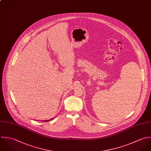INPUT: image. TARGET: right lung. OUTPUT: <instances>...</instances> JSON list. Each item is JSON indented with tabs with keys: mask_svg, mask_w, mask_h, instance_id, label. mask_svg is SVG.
<instances>
[{
	"mask_svg": "<svg viewBox=\"0 0 151 151\" xmlns=\"http://www.w3.org/2000/svg\"><path fill=\"white\" fill-rule=\"evenodd\" d=\"M51 120H52V119H51ZM50 120H50L42 121H46V122H47V121H50Z\"/></svg>",
	"mask_w": 151,
	"mask_h": 151,
	"instance_id": "right-lung-1",
	"label": "right lung"
}]
</instances>
